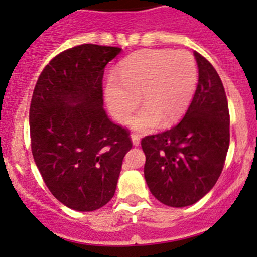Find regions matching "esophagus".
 I'll list each match as a JSON object with an SVG mask.
<instances>
[{"instance_id": "obj_1", "label": "esophagus", "mask_w": 257, "mask_h": 257, "mask_svg": "<svg viewBox=\"0 0 257 257\" xmlns=\"http://www.w3.org/2000/svg\"><path fill=\"white\" fill-rule=\"evenodd\" d=\"M131 138H132V143H133L134 147H138V145L141 144V138H139L137 134H132Z\"/></svg>"}]
</instances>
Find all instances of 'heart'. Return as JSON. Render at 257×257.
<instances>
[{"mask_svg": "<svg viewBox=\"0 0 257 257\" xmlns=\"http://www.w3.org/2000/svg\"><path fill=\"white\" fill-rule=\"evenodd\" d=\"M198 66L188 51L144 49L126 57L105 82L104 99L114 118L123 123L139 103L144 108L129 120L132 129L149 132L162 121L174 124L195 94Z\"/></svg>", "mask_w": 257, "mask_h": 257, "instance_id": "b5f03b06", "label": "heart"}]
</instances>
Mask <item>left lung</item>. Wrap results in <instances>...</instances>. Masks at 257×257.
<instances>
[{
	"instance_id": "1",
	"label": "left lung",
	"mask_w": 257,
	"mask_h": 257,
	"mask_svg": "<svg viewBox=\"0 0 257 257\" xmlns=\"http://www.w3.org/2000/svg\"><path fill=\"white\" fill-rule=\"evenodd\" d=\"M199 80L181 121L142 139L144 178L150 193L164 205L184 208L206 195L224 168L230 144V115L219 74L194 52Z\"/></svg>"
}]
</instances>
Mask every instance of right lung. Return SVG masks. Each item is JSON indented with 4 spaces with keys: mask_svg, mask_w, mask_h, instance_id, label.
Masks as SVG:
<instances>
[{
    "mask_svg": "<svg viewBox=\"0 0 257 257\" xmlns=\"http://www.w3.org/2000/svg\"><path fill=\"white\" fill-rule=\"evenodd\" d=\"M121 48L80 45L54 57L33 90L31 147L54 198L67 208L93 211L114 196L129 133L103 108L104 68Z\"/></svg>",
    "mask_w": 257,
    "mask_h": 257,
    "instance_id": "right-lung-1",
    "label": "right lung"
}]
</instances>
